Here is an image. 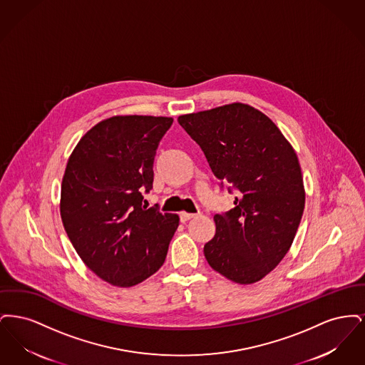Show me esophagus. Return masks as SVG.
Returning a JSON list of instances; mask_svg holds the SVG:
<instances>
[{
  "label": "esophagus",
  "mask_w": 365,
  "mask_h": 365,
  "mask_svg": "<svg viewBox=\"0 0 365 365\" xmlns=\"http://www.w3.org/2000/svg\"><path fill=\"white\" fill-rule=\"evenodd\" d=\"M179 216H180V222H182V223H186L187 220L192 219L195 215H194V213H187V212H182Z\"/></svg>",
  "instance_id": "34e87169"
}]
</instances>
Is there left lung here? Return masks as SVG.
<instances>
[{
	"label": "left lung",
	"instance_id": "obj_1",
	"mask_svg": "<svg viewBox=\"0 0 365 365\" xmlns=\"http://www.w3.org/2000/svg\"><path fill=\"white\" fill-rule=\"evenodd\" d=\"M178 122L200 145L222 187L238 191L235 207L213 217L216 234L204 246L205 259L235 283L259 282L289 252L305 207L293 146L268 116L241 103L182 115Z\"/></svg>",
	"mask_w": 365,
	"mask_h": 365
}]
</instances>
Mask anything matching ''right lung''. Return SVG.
<instances>
[{
  "label": "right lung",
  "instance_id": "1",
  "mask_svg": "<svg viewBox=\"0 0 365 365\" xmlns=\"http://www.w3.org/2000/svg\"><path fill=\"white\" fill-rule=\"evenodd\" d=\"M174 122L113 116L78 142L61 183L60 215L79 257L105 282L131 287L164 264L179 216L142 205L157 146Z\"/></svg>",
  "mask_w": 365,
  "mask_h": 365
}]
</instances>
